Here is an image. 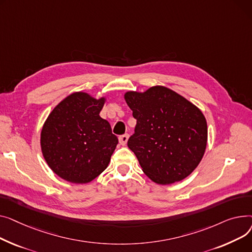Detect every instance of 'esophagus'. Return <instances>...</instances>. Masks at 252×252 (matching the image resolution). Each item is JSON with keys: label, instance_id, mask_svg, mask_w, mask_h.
<instances>
[{"label": "esophagus", "instance_id": "esophagus-1", "mask_svg": "<svg viewBox=\"0 0 252 252\" xmlns=\"http://www.w3.org/2000/svg\"><path fill=\"white\" fill-rule=\"evenodd\" d=\"M128 138H129V135L128 134H123L119 137V142L121 145H125L128 141Z\"/></svg>", "mask_w": 252, "mask_h": 252}]
</instances>
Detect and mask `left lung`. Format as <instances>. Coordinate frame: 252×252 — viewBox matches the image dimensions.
I'll return each mask as SVG.
<instances>
[{
	"mask_svg": "<svg viewBox=\"0 0 252 252\" xmlns=\"http://www.w3.org/2000/svg\"><path fill=\"white\" fill-rule=\"evenodd\" d=\"M125 100L136 119L128 147L144 174L158 184L186 178L200 162L208 141V125L201 111L164 86L144 93L128 92Z\"/></svg>",
	"mask_w": 252,
	"mask_h": 252,
	"instance_id": "obj_1",
	"label": "left lung"
}]
</instances>
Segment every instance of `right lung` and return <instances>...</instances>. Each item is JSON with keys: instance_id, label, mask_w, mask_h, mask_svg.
<instances>
[{"instance_id": "add662e5", "label": "right lung", "mask_w": 252, "mask_h": 252, "mask_svg": "<svg viewBox=\"0 0 252 252\" xmlns=\"http://www.w3.org/2000/svg\"><path fill=\"white\" fill-rule=\"evenodd\" d=\"M105 98L72 94L49 115L40 145L49 167L62 179L83 184L106 170L118 138L110 123L99 117Z\"/></svg>"}]
</instances>
